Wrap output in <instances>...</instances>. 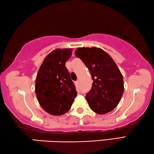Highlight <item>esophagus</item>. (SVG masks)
<instances>
[{
  "label": "esophagus",
  "instance_id": "obj_1",
  "mask_svg": "<svg viewBox=\"0 0 154 154\" xmlns=\"http://www.w3.org/2000/svg\"><path fill=\"white\" fill-rule=\"evenodd\" d=\"M75 83V85H79V80H77Z\"/></svg>",
  "mask_w": 154,
  "mask_h": 154
}]
</instances>
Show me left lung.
<instances>
[{
    "label": "left lung",
    "mask_w": 154,
    "mask_h": 154,
    "mask_svg": "<svg viewBox=\"0 0 154 154\" xmlns=\"http://www.w3.org/2000/svg\"><path fill=\"white\" fill-rule=\"evenodd\" d=\"M75 55L84 62L93 80L92 88L86 95L90 108L99 114L112 111L124 92L123 77L117 65L99 48H78Z\"/></svg>",
    "instance_id": "obj_1"
}]
</instances>
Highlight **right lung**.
Masks as SVG:
<instances>
[{
  "instance_id": "obj_1",
  "label": "right lung",
  "mask_w": 154,
  "mask_h": 154,
  "mask_svg": "<svg viewBox=\"0 0 154 154\" xmlns=\"http://www.w3.org/2000/svg\"><path fill=\"white\" fill-rule=\"evenodd\" d=\"M72 48H57L48 54L38 72L35 92L40 106L53 116L69 111L77 95L66 62L72 55Z\"/></svg>"
}]
</instances>
